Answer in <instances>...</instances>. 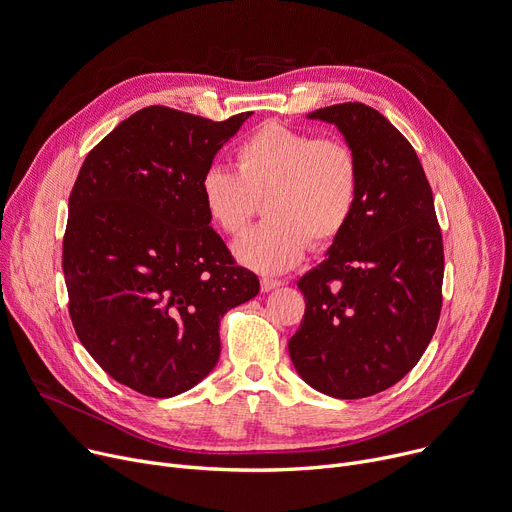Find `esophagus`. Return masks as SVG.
Here are the masks:
<instances>
[{"instance_id": "34e87169", "label": "esophagus", "mask_w": 512, "mask_h": 512, "mask_svg": "<svg viewBox=\"0 0 512 512\" xmlns=\"http://www.w3.org/2000/svg\"><path fill=\"white\" fill-rule=\"evenodd\" d=\"M280 286H284L282 280H271V277H263V280H261V290L263 292H271V290L280 288Z\"/></svg>"}]
</instances>
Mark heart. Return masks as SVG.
I'll return each mask as SVG.
<instances>
[{
  "instance_id": "b5f03b06",
  "label": "heart",
  "mask_w": 512,
  "mask_h": 512,
  "mask_svg": "<svg viewBox=\"0 0 512 512\" xmlns=\"http://www.w3.org/2000/svg\"><path fill=\"white\" fill-rule=\"evenodd\" d=\"M237 171L212 165L200 179L208 220L239 237L265 200L267 220L237 241V259L261 273H282L314 247L333 243L347 228L361 169L351 145L284 124H263L237 147Z\"/></svg>"
}]
</instances>
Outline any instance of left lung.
<instances>
[{"mask_svg":"<svg viewBox=\"0 0 512 512\" xmlns=\"http://www.w3.org/2000/svg\"><path fill=\"white\" fill-rule=\"evenodd\" d=\"M353 147L359 200L318 267L300 277L306 310L288 349L314 390L365 398L400 382L437 329L443 239L431 185L412 145L359 102L308 114Z\"/></svg>","mask_w":512,"mask_h":512,"instance_id":"left-lung-1","label":"left lung"}]
</instances>
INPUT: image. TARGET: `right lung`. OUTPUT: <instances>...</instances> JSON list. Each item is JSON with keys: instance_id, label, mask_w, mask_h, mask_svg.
<instances>
[{"instance_id": "1", "label": "right lung", "mask_w": 512, "mask_h": 512, "mask_svg": "<svg viewBox=\"0 0 512 512\" xmlns=\"http://www.w3.org/2000/svg\"><path fill=\"white\" fill-rule=\"evenodd\" d=\"M249 116L143 108L91 149L73 185L63 273L75 333L108 376L145 396L202 382L220 357V318L259 294L200 198L204 171Z\"/></svg>"}]
</instances>
